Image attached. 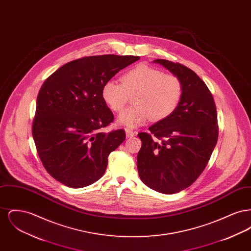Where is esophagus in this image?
Instances as JSON below:
<instances>
[{
  "label": "esophagus",
  "mask_w": 251,
  "mask_h": 251,
  "mask_svg": "<svg viewBox=\"0 0 251 251\" xmlns=\"http://www.w3.org/2000/svg\"><path fill=\"white\" fill-rule=\"evenodd\" d=\"M125 131H126V136L128 138H131V137H133L135 135V131H132L131 129H129V128H126Z\"/></svg>",
  "instance_id": "obj_1"
}]
</instances>
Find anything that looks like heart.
<instances>
[{
	"label": "heart",
	"mask_w": 251,
	"mask_h": 251,
	"mask_svg": "<svg viewBox=\"0 0 251 251\" xmlns=\"http://www.w3.org/2000/svg\"><path fill=\"white\" fill-rule=\"evenodd\" d=\"M183 86L173 73L148 65H137L125 72L121 84L110 80L102 85L101 97L108 107L120 113L132 96L133 104L119 117L122 125L136 128L151 118L161 121L169 118L179 105Z\"/></svg>",
	"instance_id": "1"
}]
</instances>
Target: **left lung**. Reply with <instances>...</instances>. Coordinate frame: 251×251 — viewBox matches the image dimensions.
Wrapping results in <instances>:
<instances>
[{
  "instance_id": "left-lung-1",
  "label": "left lung",
  "mask_w": 251,
  "mask_h": 251,
  "mask_svg": "<svg viewBox=\"0 0 251 251\" xmlns=\"http://www.w3.org/2000/svg\"><path fill=\"white\" fill-rule=\"evenodd\" d=\"M180 79L183 93L177 110L166 120L138 133L137 154L141 180L163 194L186 189L207 166L218 138L215 100L202 80L189 68L166 59L154 60Z\"/></svg>"
}]
</instances>
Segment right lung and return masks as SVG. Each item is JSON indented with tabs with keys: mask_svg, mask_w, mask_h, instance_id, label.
<instances>
[{
	"mask_svg": "<svg viewBox=\"0 0 251 251\" xmlns=\"http://www.w3.org/2000/svg\"><path fill=\"white\" fill-rule=\"evenodd\" d=\"M140 57L103 54L73 60L50 75L37 99L32 133L41 163L61 183L80 188L106 170L108 156L126 134L101 130L114 121L102 85Z\"/></svg>",
	"mask_w": 251,
	"mask_h": 251,
	"instance_id": "right-lung-1",
	"label": "right lung"
}]
</instances>
